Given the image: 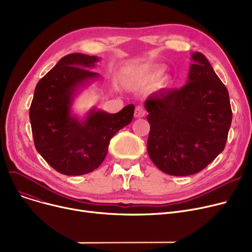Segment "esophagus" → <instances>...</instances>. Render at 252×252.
I'll return each instance as SVG.
<instances>
[{"label":"esophagus","mask_w":252,"mask_h":252,"mask_svg":"<svg viewBox=\"0 0 252 252\" xmlns=\"http://www.w3.org/2000/svg\"><path fill=\"white\" fill-rule=\"evenodd\" d=\"M146 114V110L143 107V106H137L135 109V117H143Z\"/></svg>","instance_id":"obj_1"}]
</instances>
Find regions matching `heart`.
Here are the masks:
<instances>
[{"label":"heart","mask_w":252,"mask_h":252,"mask_svg":"<svg viewBox=\"0 0 252 252\" xmlns=\"http://www.w3.org/2000/svg\"><path fill=\"white\" fill-rule=\"evenodd\" d=\"M165 69L163 67H158V66H153V67L149 68H144L141 69L137 74H136V79L137 81L145 86H149L157 82L158 79L161 77V75L164 73ZM169 86V79L168 77L162 78L161 81L158 83V87L159 88H165Z\"/></svg>","instance_id":"heart-1"}]
</instances>
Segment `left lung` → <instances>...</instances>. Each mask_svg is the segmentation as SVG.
Instances as JSON below:
<instances>
[{
  "instance_id": "obj_1",
  "label": "left lung",
  "mask_w": 252,
  "mask_h": 252,
  "mask_svg": "<svg viewBox=\"0 0 252 252\" xmlns=\"http://www.w3.org/2000/svg\"><path fill=\"white\" fill-rule=\"evenodd\" d=\"M187 84L145 101L152 162L170 176L199 173L224 149L232 123L228 90L206 57L191 55Z\"/></svg>"
}]
</instances>
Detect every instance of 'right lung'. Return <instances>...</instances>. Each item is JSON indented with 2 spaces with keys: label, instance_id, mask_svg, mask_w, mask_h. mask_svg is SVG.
Segmentation results:
<instances>
[{
  "label": "right lung",
  "instance_id": "add662e5",
  "mask_svg": "<svg viewBox=\"0 0 252 252\" xmlns=\"http://www.w3.org/2000/svg\"><path fill=\"white\" fill-rule=\"evenodd\" d=\"M99 59L81 53L64 56L34 90L30 108L34 146L62 175L81 176L98 168L112 137L134 116L133 104L113 114L94 107L83 119L71 113L77 91L100 76L88 69Z\"/></svg>",
  "mask_w": 252,
  "mask_h": 252
}]
</instances>
